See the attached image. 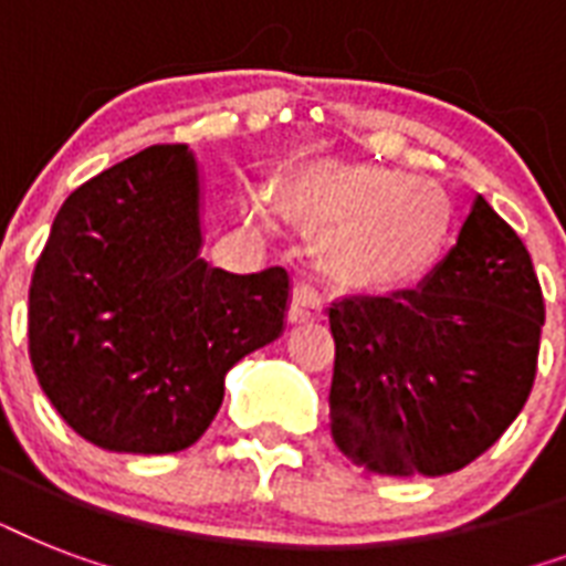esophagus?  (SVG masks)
<instances>
[{"mask_svg":"<svg viewBox=\"0 0 566 566\" xmlns=\"http://www.w3.org/2000/svg\"><path fill=\"white\" fill-rule=\"evenodd\" d=\"M326 314V300L317 291V284L296 282L291 296V319L293 323H308V319H323Z\"/></svg>","mask_w":566,"mask_h":566,"instance_id":"obj_1","label":"esophagus"}]
</instances>
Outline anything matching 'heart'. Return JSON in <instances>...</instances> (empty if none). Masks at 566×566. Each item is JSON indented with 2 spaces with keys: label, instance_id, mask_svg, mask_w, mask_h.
Instances as JSON below:
<instances>
[{
  "label": "heart",
  "instance_id": "b5f03b06",
  "mask_svg": "<svg viewBox=\"0 0 566 566\" xmlns=\"http://www.w3.org/2000/svg\"><path fill=\"white\" fill-rule=\"evenodd\" d=\"M308 202L319 220L349 226L340 255L378 284L417 282L447 247L449 205L443 193L399 170H326L314 181Z\"/></svg>",
  "mask_w": 566,
  "mask_h": 566
}]
</instances>
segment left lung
Instances as JSON below:
<instances>
[{
  "instance_id": "1",
  "label": "left lung",
  "mask_w": 566,
  "mask_h": 566,
  "mask_svg": "<svg viewBox=\"0 0 566 566\" xmlns=\"http://www.w3.org/2000/svg\"><path fill=\"white\" fill-rule=\"evenodd\" d=\"M544 293L523 240L482 196L426 282L328 308L335 443L381 475H447L488 452L537 373Z\"/></svg>"
}]
</instances>
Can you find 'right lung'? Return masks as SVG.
<instances>
[{
  "label": "right lung",
  "mask_w": 566,
  "mask_h": 566,
  "mask_svg": "<svg viewBox=\"0 0 566 566\" xmlns=\"http://www.w3.org/2000/svg\"><path fill=\"white\" fill-rule=\"evenodd\" d=\"M185 144L149 146L61 205L29 287V355L84 440L164 455L202 438L226 373L282 335L284 266L234 275L199 258Z\"/></svg>",
  "instance_id": "1"
}]
</instances>
